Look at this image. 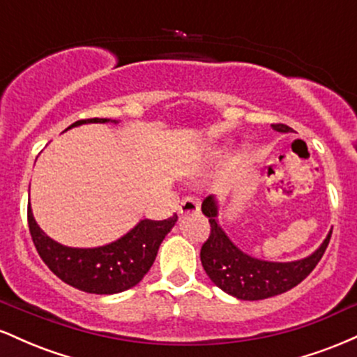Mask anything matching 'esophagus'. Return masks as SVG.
I'll list each match as a JSON object with an SVG mask.
<instances>
[{
	"instance_id": "1",
	"label": "esophagus",
	"mask_w": 357,
	"mask_h": 357,
	"mask_svg": "<svg viewBox=\"0 0 357 357\" xmlns=\"http://www.w3.org/2000/svg\"><path fill=\"white\" fill-rule=\"evenodd\" d=\"M179 213L181 215H198L199 202L195 198H184L181 204H179Z\"/></svg>"
}]
</instances>
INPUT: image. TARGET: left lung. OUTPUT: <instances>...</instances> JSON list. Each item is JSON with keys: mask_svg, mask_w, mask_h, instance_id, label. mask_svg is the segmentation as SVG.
<instances>
[{"mask_svg": "<svg viewBox=\"0 0 357 357\" xmlns=\"http://www.w3.org/2000/svg\"><path fill=\"white\" fill-rule=\"evenodd\" d=\"M273 129L278 132H290V127L285 124H273ZM202 211L210 221V236L202 247V264L206 275L216 287L223 292L240 298V301H261L301 284L319 264L331 235L326 236L322 245L310 257L296 261H265L258 260L243 253L233 241L228 238L227 233L220 227L218 220V203L215 196L204 198Z\"/></svg>", "mask_w": 357, "mask_h": 357, "instance_id": "1", "label": "left lung"}]
</instances>
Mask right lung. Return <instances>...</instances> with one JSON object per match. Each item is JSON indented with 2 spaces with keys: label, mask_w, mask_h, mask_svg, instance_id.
Segmentation results:
<instances>
[{
  "label": "right lung",
  "mask_w": 357,
  "mask_h": 357,
  "mask_svg": "<svg viewBox=\"0 0 357 357\" xmlns=\"http://www.w3.org/2000/svg\"><path fill=\"white\" fill-rule=\"evenodd\" d=\"M110 119H84L70 127L87 122H109ZM116 122V121H112ZM68 127V129H70ZM178 216L167 220H141L124 236L97 248H70L56 243L36 225L28 204V227L36 252L47 267L65 284L82 292L110 296L137 285L153 267L159 245L174 227Z\"/></svg>",
  "instance_id": "add662e5"
}]
</instances>
